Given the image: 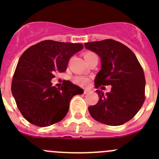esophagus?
Listing matches in <instances>:
<instances>
[{"mask_svg":"<svg viewBox=\"0 0 159 159\" xmlns=\"http://www.w3.org/2000/svg\"><path fill=\"white\" fill-rule=\"evenodd\" d=\"M90 92H91V90H90V89H85L84 90V94H89V93H90Z\"/></svg>","mask_w":159,"mask_h":159,"instance_id":"obj_1","label":"esophagus"}]
</instances>
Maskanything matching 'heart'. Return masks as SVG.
Listing matches in <instances>:
<instances>
[{"mask_svg":"<svg viewBox=\"0 0 159 159\" xmlns=\"http://www.w3.org/2000/svg\"><path fill=\"white\" fill-rule=\"evenodd\" d=\"M96 55L94 52H91V51H87L84 54V58L85 59V61H87L88 60H89L91 57H92L93 56ZM74 81L76 84H79V85H86V84H89V78L87 77L84 76H76L74 78Z\"/></svg>","mask_w":159,"mask_h":159,"instance_id":"heart-1","label":"heart"}]
</instances>
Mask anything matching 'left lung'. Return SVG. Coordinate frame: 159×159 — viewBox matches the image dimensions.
<instances>
[{
  "instance_id": "1",
  "label": "left lung",
  "mask_w": 159,
  "mask_h": 159,
  "mask_svg": "<svg viewBox=\"0 0 159 159\" xmlns=\"http://www.w3.org/2000/svg\"><path fill=\"white\" fill-rule=\"evenodd\" d=\"M84 47L98 54L102 69L96 75V89L111 85L104 94L97 90L98 102L89 107L96 121L108 125L125 124L138 113L145 100V78L135 54L127 46L112 39L84 43Z\"/></svg>"
}]
</instances>
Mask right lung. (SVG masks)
<instances>
[{"label": "right lung", "instance_id": "right-lung-1", "mask_svg": "<svg viewBox=\"0 0 159 159\" xmlns=\"http://www.w3.org/2000/svg\"><path fill=\"white\" fill-rule=\"evenodd\" d=\"M82 44L46 40L28 48L20 56L11 83L17 108L30 124L47 127L61 121L72 97L84 91L66 81L61 89L52 86L56 72H65L70 57Z\"/></svg>", "mask_w": 159, "mask_h": 159}]
</instances>
